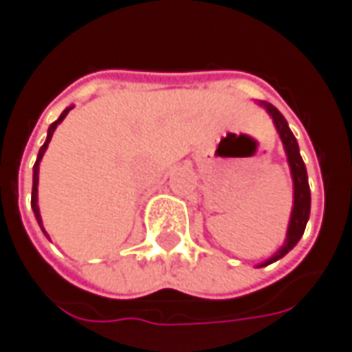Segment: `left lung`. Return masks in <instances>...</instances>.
I'll use <instances>...</instances> for the list:
<instances>
[{
    "instance_id": "8db88e82",
    "label": "left lung",
    "mask_w": 352,
    "mask_h": 352,
    "mask_svg": "<svg viewBox=\"0 0 352 352\" xmlns=\"http://www.w3.org/2000/svg\"><path fill=\"white\" fill-rule=\"evenodd\" d=\"M258 105H263L266 113L272 117V123H274L278 135H280V141L284 144V153H286V158H288L292 182H294V206H292L290 223H288V231H286V241L268 261L258 264V268H263V266H268V264L280 261L282 256H286L298 245V241L302 239L307 219H309L311 194H309V184H307V170H305L304 160H302V155H300L298 141H296L294 133L288 127V121L284 119V116L278 111L272 103L258 102Z\"/></svg>"
}]
</instances>
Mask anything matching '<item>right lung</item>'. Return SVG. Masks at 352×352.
<instances>
[{
    "label": "right lung",
    "instance_id": "right-lung-1",
    "mask_svg": "<svg viewBox=\"0 0 352 352\" xmlns=\"http://www.w3.org/2000/svg\"><path fill=\"white\" fill-rule=\"evenodd\" d=\"M74 105H70V107H66L64 111L60 113V117L48 127V133H47V141H45V144L41 146V151H38V156H36V162H34L33 166V192H31V208H33V213L34 217H36V221H38V225H41V229H43V233L48 236V233L45 231V227H43V219H41V211H38V164H41V160H43V155H45V151L48 148V142H50V139H52V135H54V129L60 125L62 121H64V117L68 116V111L72 109Z\"/></svg>",
    "mask_w": 352,
    "mask_h": 352
}]
</instances>
